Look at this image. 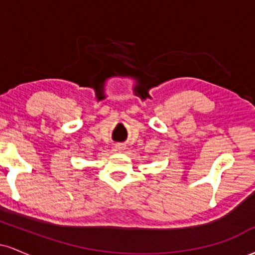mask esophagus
<instances>
[{
    "instance_id": "34e87169",
    "label": "esophagus",
    "mask_w": 255,
    "mask_h": 255,
    "mask_svg": "<svg viewBox=\"0 0 255 255\" xmlns=\"http://www.w3.org/2000/svg\"><path fill=\"white\" fill-rule=\"evenodd\" d=\"M125 147H126L125 144H116V146H115L116 151H121V150H124Z\"/></svg>"
}]
</instances>
